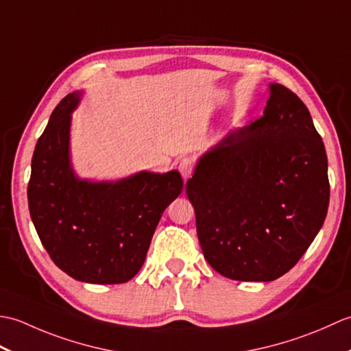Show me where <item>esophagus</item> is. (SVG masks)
I'll return each mask as SVG.
<instances>
[{"mask_svg": "<svg viewBox=\"0 0 351 351\" xmlns=\"http://www.w3.org/2000/svg\"><path fill=\"white\" fill-rule=\"evenodd\" d=\"M178 170L181 171L184 180H189L193 173V170H195V161L189 158V156H184V158H181L180 164H178Z\"/></svg>", "mask_w": 351, "mask_h": 351, "instance_id": "34e87169", "label": "esophagus"}]
</instances>
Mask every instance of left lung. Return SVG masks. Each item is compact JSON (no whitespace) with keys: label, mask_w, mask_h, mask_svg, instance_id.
<instances>
[{"label":"left lung","mask_w":351,"mask_h":351,"mask_svg":"<svg viewBox=\"0 0 351 351\" xmlns=\"http://www.w3.org/2000/svg\"><path fill=\"white\" fill-rule=\"evenodd\" d=\"M185 190L215 271L244 282L289 271L322 229L330 197L324 143L306 106L270 84L264 116L200 156Z\"/></svg>","instance_id":"obj_1"}]
</instances>
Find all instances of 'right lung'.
Returning <instances> with one entry per match:
<instances>
[{
	"instance_id": "add662e5",
	"label": "right lung",
	"mask_w": 351,
	"mask_h": 351,
	"mask_svg": "<svg viewBox=\"0 0 351 351\" xmlns=\"http://www.w3.org/2000/svg\"><path fill=\"white\" fill-rule=\"evenodd\" d=\"M80 93L52 111L37 140L28 182V208L43 247L71 278L123 283L145 263L164 210L182 191L178 170L140 171L116 182L73 175L69 160L71 113Z\"/></svg>"
}]
</instances>
